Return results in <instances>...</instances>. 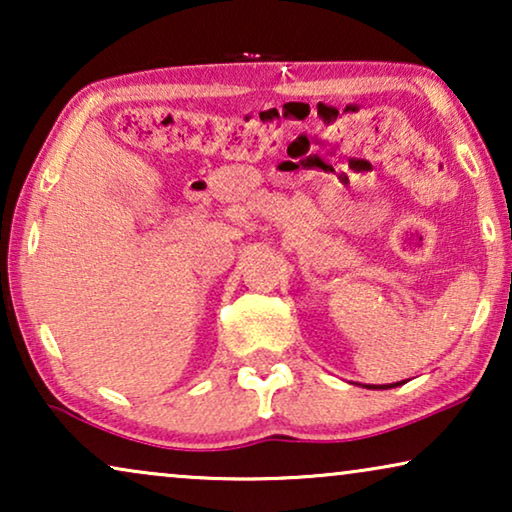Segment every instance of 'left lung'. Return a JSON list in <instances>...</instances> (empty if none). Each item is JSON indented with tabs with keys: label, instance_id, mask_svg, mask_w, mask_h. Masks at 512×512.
Returning a JSON list of instances; mask_svg holds the SVG:
<instances>
[{
	"label": "left lung",
	"instance_id": "left-lung-1",
	"mask_svg": "<svg viewBox=\"0 0 512 512\" xmlns=\"http://www.w3.org/2000/svg\"><path fill=\"white\" fill-rule=\"evenodd\" d=\"M387 387H398V382L396 384H382V387H370V389H387Z\"/></svg>",
	"mask_w": 512,
	"mask_h": 512
}]
</instances>
